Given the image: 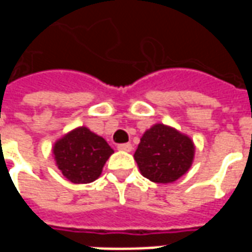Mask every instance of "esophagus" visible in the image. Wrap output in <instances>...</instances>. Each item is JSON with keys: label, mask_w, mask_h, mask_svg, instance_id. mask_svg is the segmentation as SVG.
Masks as SVG:
<instances>
[{"label": "esophagus", "mask_w": 252, "mask_h": 252, "mask_svg": "<svg viewBox=\"0 0 252 252\" xmlns=\"http://www.w3.org/2000/svg\"><path fill=\"white\" fill-rule=\"evenodd\" d=\"M117 150L120 151H126V153H129L132 150V144L131 143H123V144H119L117 146Z\"/></svg>", "instance_id": "esophagus-1"}]
</instances>
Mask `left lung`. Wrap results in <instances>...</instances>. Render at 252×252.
I'll return each instance as SVG.
<instances>
[{"label":"left lung","mask_w":252,"mask_h":252,"mask_svg":"<svg viewBox=\"0 0 252 252\" xmlns=\"http://www.w3.org/2000/svg\"><path fill=\"white\" fill-rule=\"evenodd\" d=\"M133 157L143 177L157 184H170L189 170L194 146L174 128L157 124L144 132Z\"/></svg>","instance_id":"1"}]
</instances>
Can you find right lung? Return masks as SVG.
<instances>
[{
    "mask_svg": "<svg viewBox=\"0 0 252 252\" xmlns=\"http://www.w3.org/2000/svg\"><path fill=\"white\" fill-rule=\"evenodd\" d=\"M113 150L86 126L74 129L54 146L59 170L72 184H89L99 177Z\"/></svg>",
    "mask_w": 252,
    "mask_h": 252,
    "instance_id": "obj_1",
    "label": "right lung"
}]
</instances>
